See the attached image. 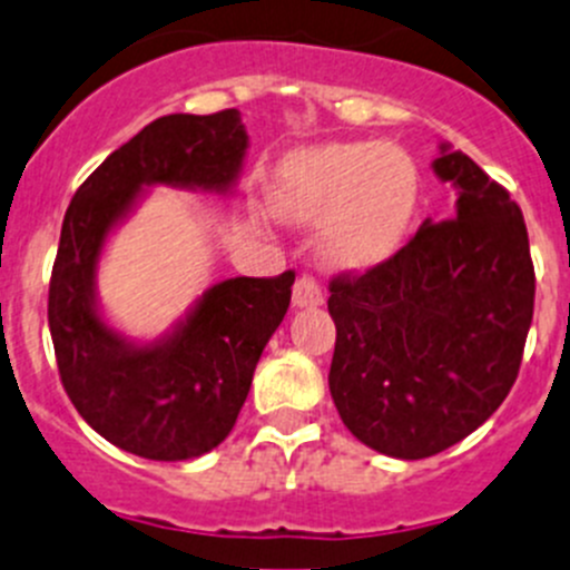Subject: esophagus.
<instances>
[{
    "label": "esophagus",
    "instance_id": "obj_1",
    "mask_svg": "<svg viewBox=\"0 0 570 570\" xmlns=\"http://www.w3.org/2000/svg\"><path fill=\"white\" fill-rule=\"evenodd\" d=\"M324 302L322 285L313 276H302L294 285V307H318Z\"/></svg>",
    "mask_w": 570,
    "mask_h": 570
}]
</instances>
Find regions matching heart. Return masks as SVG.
Masks as SVG:
<instances>
[{
    "mask_svg": "<svg viewBox=\"0 0 570 570\" xmlns=\"http://www.w3.org/2000/svg\"><path fill=\"white\" fill-rule=\"evenodd\" d=\"M268 200L288 224L322 220L324 263L363 274L403 248L420 207V170L394 145L330 142L282 161Z\"/></svg>",
    "mask_w": 570,
    "mask_h": 570,
    "instance_id": "obj_1",
    "label": "heart"
}]
</instances>
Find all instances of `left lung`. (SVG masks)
Masks as SVG:
<instances>
[{
    "label": "left lung",
    "mask_w": 570,
    "mask_h": 570,
    "mask_svg": "<svg viewBox=\"0 0 570 570\" xmlns=\"http://www.w3.org/2000/svg\"><path fill=\"white\" fill-rule=\"evenodd\" d=\"M439 150L453 218L425 220L381 268L330 282V394L352 436L394 459L448 451L495 414L534 313L520 207L468 154Z\"/></svg>",
    "instance_id": "8db88e82"
}]
</instances>
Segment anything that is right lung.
<instances>
[{"label":"right lung","instance_id":"right-lung-1","mask_svg":"<svg viewBox=\"0 0 570 570\" xmlns=\"http://www.w3.org/2000/svg\"><path fill=\"white\" fill-rule=\"evenodd\" d=\"M246 150L237 108L207 117L167 114L114 150L63 215L47 305L58 372L78 414L119 451L184 462L218 448L288 313L294 271L218 282L181 322L145 344L117 333L97 305L102 246L145 187L232 193Z\"/></svg>","mask_w":570,"mask_h":570}]
</instances>
